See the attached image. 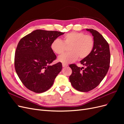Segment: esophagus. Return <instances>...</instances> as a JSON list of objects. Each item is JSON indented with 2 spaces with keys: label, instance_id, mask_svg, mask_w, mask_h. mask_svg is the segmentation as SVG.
Segmentation results:
<instances>
[{
  "label": "esophagus",
  "instance_id": "1",
  "mask_svg": "<svg viewBox=\"0 0 124 124\" xmlns=\"http://www.w3.org/2000/svg\"><path fill=\"white\" fill-rule=\"evenodd\" d=\"M62 67H65L68 66V65H67V64H66V63H62Z\"/></svg>",
  "mask_w": 124,
  "mask_h": 124
}]
</instances>
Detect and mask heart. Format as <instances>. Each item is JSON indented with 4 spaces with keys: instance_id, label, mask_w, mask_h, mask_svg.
<instances>
[{
    "instance_id": "heart-1",
    "label": "heart",
    "mask_w": 124,
    "mask_h": 124,
    "mask_svg": "<svg viewBox=\"0 0 124 124\" xmlns=\"http://www.w3.org/2000/svg\"><path fill=\"white\" fill-rule=\"evenodd\" d=\"M69 47L70 52L59 56L58 61L63 63L73 62L79 57L85 58L91 53L94 46L93 37L83 32H71L63 37L62 40L56 39L52 42V51L57 54H61Z\"/></svg>"
}]
</instances>
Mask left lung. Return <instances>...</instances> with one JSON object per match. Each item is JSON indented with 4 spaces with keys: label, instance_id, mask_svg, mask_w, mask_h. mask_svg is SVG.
Instances as JSON below:
<instances>
[{
    "label": "left lung",
    "instance_id": "8db88e82",
    "mask_svg": "<svg viewBox=\"0 0 124 124\" xmlns=\"http://www.w3.org/2000/svg\"><path fill=\"white\" fill-rule=\"evenodd\" d=\"M86 31L93 37L94 46L89 56L80 62L85 68L78 67L76 64L69 65L72 71L69 77L71 84L82 92L91 91L100 83L109 68L111 57L109 45L103 37L93 29H86Z\"/></svg>",
    "mask_w": 124,
    "mask_h": 124
}]
</instances>
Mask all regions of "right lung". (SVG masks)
I'll use <instances>...</instances> for the list:
<instances>
[{
	"instance_id": "add662e5",
	"label": "right lung",
	"mask_w": 124,
	"mask_h": 124,
	"mask_svg": "<svg viewBox=\"0 0 124 124\" xmlns=\"http://www.w3.org/2000/svg\"><path fill=\"white\" fill-rule=\"evenodd\" d=\"M64 33L37 29L19 41L15 53V69L22 83L30 91L43 93L53 84L62 64L59 62L50 65L56 58L51 45Z\"/></svg>"
}]
</instances>
